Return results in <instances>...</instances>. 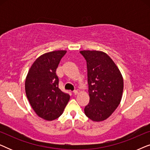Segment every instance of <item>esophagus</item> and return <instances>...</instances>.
<instances>
[{"mask_svg": "<svg viewBox=\"0 0 150 150\" xmlns=\"http://www.w3.org/2000/svg\"><path fill=\"white\" fill-rule=\"evenodd\" d=\"M73 93H74V95H77V94L79 93V92H78V91H76V90H75V91H73Z\"/></svg>", "mask_w": 150, "mask_h": 150, "instance_id": "34e87169", "label": "esophagus"}]
</instances>
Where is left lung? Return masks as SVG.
<instances>
[{"instance_id":"left-lung-1","label":"left lung","mask_w":150,"mask_h":150,"mask_svg":"<svg viewBox=\"0 0 150 150\" xmlns=\"http://www.w3.org/2000/svg\"><path fill=\"white\" fill-rule=\"evenodd\" d=\"M87 61L89 102L84 111L93 122L111 115L122 98L124 79L111 58L102 51H80Z\"/></svg>"}]
</instances>
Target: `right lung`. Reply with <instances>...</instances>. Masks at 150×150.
Segmentation results:
<instances>
[{
    "instance_id": "right-lung-1",
    "label": "right lung",
    "mask_w": 150,
    "mask_h": 150,
    "mask_svg": "<svg viewBox=\"0 0 150 150\" xmlns=\"http://www.w3.org/2000/svg\"><path fill=\"white\" fill-rule=\"evenodd\" d=\"M66 50H55L39 57L28 71L25 92L33 109L41 118L52 121L62 115L70 96L59 88L56 70Z\"/></svg>"
}]
</instances>
